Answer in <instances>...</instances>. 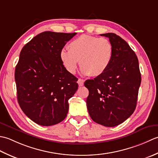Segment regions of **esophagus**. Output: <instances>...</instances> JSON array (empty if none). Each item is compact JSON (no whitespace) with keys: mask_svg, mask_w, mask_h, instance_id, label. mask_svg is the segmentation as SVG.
<instances>
[{"mask_svg":"<svg viewBox=\"0 0 158 158\" xmlns=\"http://www.w3.org/2000/svg\"><path fill=\"white\" fill-rule=\"evenodd\" d=\"M84 82L85 81H84V80H82V79L79 78L78 80V84L80 86H82L84 85Z\"/></svg>","mask_w":158,"mask_h":158,"instance_id":"1","label":"esophagus"}]
</instances>
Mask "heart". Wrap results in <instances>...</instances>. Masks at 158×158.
<instances>
[{"label": "heart", "instance_id": "b5f03b06", "mask_svg": "<svg viewBox=\"0 0 158 158\" xmlns=\"http://www.w3.org/2000/svg\"><path fill=\"white\" fill-rule=\"evenodd\" d=\"M68 50L63 49L60 59L69 73H75L79 65L85 76L97 77L110 66L113 57V46L107 38L82 35L71 41Z\"/></svg>", "mask_w": 158, "mask_h": 158}]
</instances>
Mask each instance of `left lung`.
<instances>
[{"label":"left lung","mask_w":158,"mask_h":158,"mask_svg":"<svg viewBox=\"0 0 158 158\" xmlns=\"http://www.w3.org/2000/svg\"><path fill=\"white\" fill-rule=\"evenodd\" d=\"M109 38L113 46L110 66L101 76L87 80L86 106L95 123L114 127L133 114L141 82L138 58L128 44L114 33L102 34Z\"/></svg>","instance_id":"1"}]
</instances>
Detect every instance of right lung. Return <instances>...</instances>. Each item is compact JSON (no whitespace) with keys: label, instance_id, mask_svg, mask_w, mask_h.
Instances as JSON below:
<instances>
[{"label":"right lung","instance_id":"obj_1","mask_svg":"<svg viewBox=\"0 0 158 158\" xmlns=\"http://www.w3.org/2000/svg\"><path fill=\"white\" fill-rule=\"evenodd\" d=\"M76 33L45 31L22 48L15 69L18 102L35 123L50 126L65 119L78 78L65 69L60 52Z\"/></svg>","mask_w":158,"mask_h":158}]
</instances>
